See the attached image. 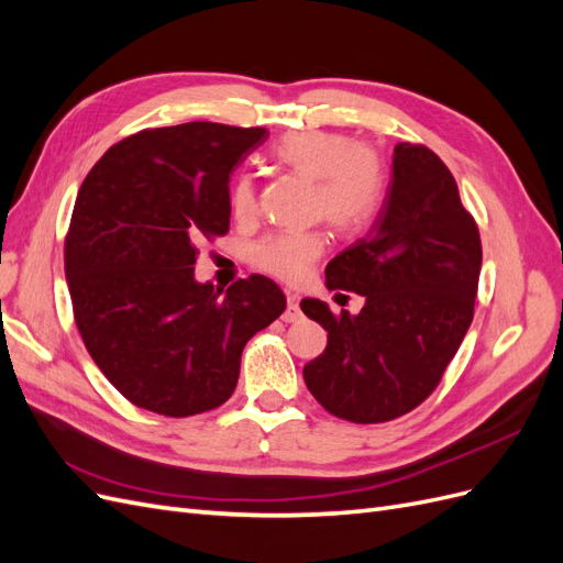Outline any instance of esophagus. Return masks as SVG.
Here are the masks:
<instances>
[{"instance_id": "esophagus-1", "label": "esophagus", "mask_w": 563, "mask_h": 563, "mask_svg": "<svg viewBox=\"0 0 563 563\" xmlns=\"http://www.w3.org/2000/svg\"><path fill=\"white\" fill-rule=\"evenodd\" d=\"M282 319H284L286 323H294V321H300V319H302L300 298H298L296 294H286V310H284Z\"/></svg>"}]
</instances>
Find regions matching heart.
<instances>
[{"instance_id": "heart-1", "label": "heart", "mask_w": 563, "mask_h": 563, "mask_svg": "<svg viewBox=\"0 0 563 563\" xmlns=\"http://www.w3.org/2000/svg\"><path fill=\"white\" fill-rule=\"evenodd\" d=\"M279 166L312 180V211L340 232H360L373 223L385 199V166L364 143L331 131H294L272 147ZM230 211L236 220L255 213V187L249 176H236L230 187ZM321 230L277 232L253 246V265L284 282H300L323 253Z\"/></svg>"}]
</instances>
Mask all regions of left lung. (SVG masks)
I'll list each match as a JSON object with an SVG mask.
<instances>
[{"label": "left lung", "mask_w": 563, "mask_h": 563, "mask_svg": "<svg viewBox=\"0 0 563 563\" xmlns=\"http://www.w3.org/2000/svg\"><path fill=\"white\" fill-rule=\"evenodd\" d=\"M479 272V228L446 164L430 147L399 143L376 223L327 265V286L364 296L362 312L300 302L329 331L327 350L302 368L314 399L360 424L413 411L463 343Z\"/></svg>", "instance_id": "1"}]
</instances>
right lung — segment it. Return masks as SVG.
Wrapping results in <instances>:
<instances>
[{
	"label": "right lung",
	"instance_id": "add662e5",
	"mask_svg": "<svg viewBox=\"0 0 563 563\" xmlns=\"http://www.w3.org/2000/svg\"><path fill=\"white\" fill-rule=\"evenodd\" d=\"M265 129L213 122L145 129L84 178L65 236V277L91 360L145 411L187 418L225 404L242 350L284 308L263 277L228 291L195 279L203 240L230 230V174Z\"/></svg>",
	"mask_w": 563,
	"mask_h": 563
}]
</instances>
